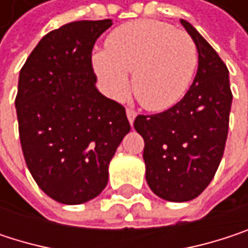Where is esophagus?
I'll return each instance as SVG.
<instances>
[{
    "label": "esophagus",
    "mask_w": 248,
    "mask_h": 248,
    "mask_svg": "<svg viewBox=\"0 0 248 248\" xmlns=\"http://www.w3.org/2000/svg\"><path fill=\"white\" fill-rule=\"evenodd\" d=\"M126 115H127V119H129L130 124H133V121H135V118H136V112H135L133 109L127 108V109H126Z\"/></svg>",
    "instance_id": "1"
}]
</instances>
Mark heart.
Returning a JSON list of instances; mask_svg holds the SVG:
<instances>
[{
	"label": "heart",
	"mask_w": 248,
	"mask_h": 248,
	"mask_svg": "<svg viewBox=\"0 0 248 248\" xmlns=\"http://www.w3.org/2000/svg\"><path fill=\"white\" fill-rule=\"evenodd\" d=\"M108 51L93 54V67L106 93L124 97L129 89L149 110H165L185 93L197 66L192 38L154 20H136L118 27L106 40Z\"/></svg>",
	"instance_id": "obj_1"
}]
</instances>
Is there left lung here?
I'll return each mask as SVG.
<instances>
[{"label":"left lung","mask_w":248,"mask_h":248,"mask_svg":"<svg viewBox=\"0 0 248 248\" xmlns=\"http://www.w3.org/2000/svg\"><path fill=\"white\" fill-rule=\"evenodd\" d=\"M198 50V70L185 96L168 110L138 115L133 126L143 138L146 182L161 198H197L218 170L228 135L232 93L228 69L208 41L185 20Z\"/></svg>","instance_id":"1"}]
</instances>
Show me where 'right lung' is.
Returning <instances> with one entry per match:
<instances>
[{
    "mask_svg": "<svg viewBox=\"0 0 248 248\" xmlns=\"http://www.w3.org/2000/svg\"><path fill=\"white\" fill-rule=\"evenodd\" d=\"M112 20H81L46 34L18 77L16 109L24 159L53 200L76 205L106 186L130 130L124 108L94 86L92 51Z\"/></svg>",
    "mask_w": 248,
    "mask_h": 248,
    "instance_id": "right-lung-1",
    "label": "right lung"
}]
</instances>
